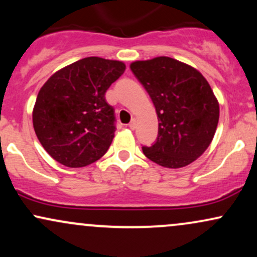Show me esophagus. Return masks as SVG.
<instances>
[{
	"label": "esophagus",
	"instance_id": "obj_1",
	"mask_svg": "<svg viewBox=\"0 0 257 257\" xmlns=\"http://www.w3.org/2000/svg\"><path fill=\"white\" fill-rule=\"evenodd\" d=\"M129 128L133 129V131H134V129L137 128V119H135V118L132 119V122L129 123Z\"/></svg>",
	"mask_w": 257,
	"mask_h": 257
}]
</instances>
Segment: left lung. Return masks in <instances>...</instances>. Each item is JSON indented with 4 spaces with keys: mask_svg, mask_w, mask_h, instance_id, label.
<instances>
[{
    "mask_svg": "<svg viewBox=\"0 0 257 257\" xmlns=\"http://www.w3.org/2000/svg\"><path fill=\"white\" fill-rule=\"evenodd\" d=\"M134 76L152 99L158 137L144 155L162 167L191 164L210 145L220 107L208 81L198 70L173 58L158 57L131 64Z\"/></svg>",
    "mask_w": 257,
    "mask_h": 257,
    "instance_id": "8db88e82",
    "label": "left lung"
}]
</instances>
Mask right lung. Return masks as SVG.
<instances>
[{"label":"right lung","instance_id":"obj_1","mask_svg":"<svg viewBox=\"0 0 257 257\" xmlns=\"http://www.w3.org/2000/svg\"><path fill=\"white\" fill-rule=\"evenodd\" d=\"M124 70L122 61L89 57L59 70L43 84L32 123L52 158L81 168L105 155L116 132L114 110L105 93Z\"/></svg>","mask_w":257,"mask_h":257}]
</instances>
